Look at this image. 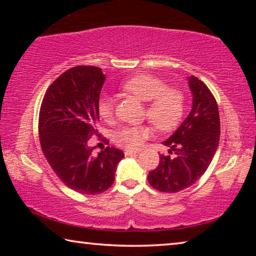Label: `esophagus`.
Here are the masks:
<instances>
[{
  "mask_svg": "<svg viewBox=\"0 0 256 256\" xmlns=\"http://www.w3.org/2000/svg\"><path fill=\"white\" fill-rule=\"evenodd\" d=\"M138 152L136 151H131V150H125L124 151V154L126 156V157H131V156H138Z\"/></svg>",
  "mask_w": 256,
  "mask_h": 256,
  "instance_id": "1",
  "label": "esophagus"
}]
</instances>
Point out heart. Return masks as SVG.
I'll list each match as a JSON object with an SVG mask.
<instances>
[{
  "label": "heart",
  "instance_id": "b5f03b06",
  "mask_svg": "<svg viewBox=\"0 0 256 256\" xmlns=\"http://www.w3.org/2000/svg\"><path fill=\"white\" fill-rule=\"evenodd\" d=\"M120 89L125 94H132L142 102H146L144 118H149L156 128L168 132L176 128L180 122L185 110V94L175 86H167L162 79L148 73L128 78L124 81ZM100 118L108 122L114 116V99L110 96H102L97 105ZM152 134L149 125L123 126L112 136L114 144L126 150H138Z\"/></svg>",
  "mask_w": 256,
  "mask_h": 256
}]
</instances>
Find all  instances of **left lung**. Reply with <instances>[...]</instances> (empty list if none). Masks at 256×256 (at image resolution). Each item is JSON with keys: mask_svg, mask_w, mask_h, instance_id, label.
<instances>
[{"mask_svg": "<svg viewBox=\"0 0 256 256\" xmlns=\"http://www.w3.org/2000/svg\"><path fill=\"white\" fill-rule=\"evenodd\" d=\"M193 107L176 132L162 144L172 156H159V164L148 175L149 184L164 193L190 188L204 174L216 151L220 138L218 104L204 82L188 78Z\"/></svg>", "mask_w": 256, "mask_h": 256, "instance_id": "obj_1", "label": "left lung"}]
</instances>
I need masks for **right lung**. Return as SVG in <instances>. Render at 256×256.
Returning <instances> with one entry per match:
<instances>
[{"label": "right lung", "instance_id": "add662e5", "mask_svg": "<svg viewBox=\"0 0 256 256\" xmlns=\"http://www.w3.org/2000/svg\"><path fill=\"white\" fill-rule=\"evenodd\" d=\"M105 79L100 68H71L46 90L38 120L42 150L52 170L68 188L88 196L110 188L124 157L112 146L94 157L88 146L97 134V105Z\"/></svg>", "mask_w": 256, "mask_h": 256}]
</instances>
